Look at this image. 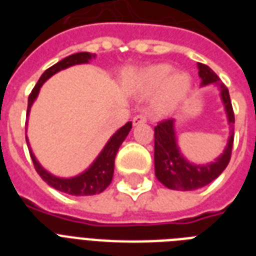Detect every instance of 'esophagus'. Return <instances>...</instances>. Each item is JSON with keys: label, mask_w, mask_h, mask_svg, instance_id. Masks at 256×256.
Returning <instances> with one entry per match:
<instances>
[{"label": "esophagus", "mask_w": 256, "mask_h": 256, "mask_svg": "<svg viewBox=\"0 0 256 256\" xmlns=\"http://www.w3.org/2000/svg\"><path fill=\"white\" fill-rule=\"evenodd\" d=\"M146 120H148L146 116H144V114H136V116L132 118V124H134V126H136V124H146Z\"/></svg>", "instance_id": "esophagus-1"}]
</instances>
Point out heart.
Wrapping results in <instances>:
<instances>
[{"mask_svg":"<svg viewBox=\"0 0 256 256\" xmlns=\"http://www.w3.org/2000/svg\"><path fill=\"white\" fill-rule=\"evenodd\" d=\"M171 72V66L162 64L146 69L140 77V90L144 94H152L160 88L156 100V108L160 110H168L175 106L190 88V80L186 74L179 73L170 77Z\"/></svg>","mask_w":256,"mask_h":256,"instance_id":"1","label":"heart"}]
</instances>
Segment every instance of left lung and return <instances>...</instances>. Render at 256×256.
<instances>
[{
    "label": "left lung",
    "instance_id": "left-lung-1",
    "mask_svg": "<svg viewBox=\"0 0 256 256\" xmlns=\"http://www.w3.org/2000/svg\"><path fill=\"white\" fill-rule=\"evenodd\" d=\"M198 69L199 77L202 78V85L215 84L220 88V96L226 108L228 124H231V136L228 138L227 148L218 160L210 164L198 166L187 162L179 152L174 132V120H164L158 122V124L154 128L156 176L162 184L171 190L191 191L207 186L222 174L231 160L232 144H234L235 116L228 88L207 65L198 64Z\"/></svg>",
    "mask_w": 256,
    "mask_h": 256
}]
</instances>
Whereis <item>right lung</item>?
Segmentation results:
<instances>
[{
    "label": "right lung",
    "instance_id": "right-lung-1",
    "mask_svg": "<svg viewBox=\"0 0 256 256\" xmlns=\"http://www.w3.org/2000/svg\"><path fill=\"white\" fill-rule=\"evenodd\" d=\"M94 57H96V54L86 53V52L72 54L69 57L64 58V60H61L60 62H57L56 65H53L48 70H45V73L42 74L41 78L38 80L37 85L34 86V88L32 90V92H30L29 100H28V116H29V110L30 108H32V104H33L34 100L37 98L38 92H40V88H41V86L44 85V82H45L46 80H49L53 74L58 73L60 70H64L66 69V68H70V66L73 65H78V64H88V62ZM132 128V122H128L124 126H122V128L108 140V142L106 144L104 150L100 152L98 158L94 160V164H92L85 172H82L81 175L69 179L57 178V176H54V175H52L50 172H48V171L37 162L36 156H34V154L32 152V150H30V146H28V148H29V152L30 156H32V160H33L34 168H36V171L38 172V175H40L49 186L54 187V188L58 191L66 192V194L76 195V196L96 195L102 192V191L112 183V174H114V160H116V152H118V148H120V146L124 140V138L128 136V132H130ZM26 142H28V138H26Z\"/></svg>",
    "mask_w": 256,
    "mask_h": 256
}]
</instances>
